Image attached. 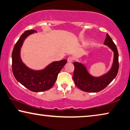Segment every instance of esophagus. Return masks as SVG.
I'll use <instances>...</instances> for the list:
<instances>
[{
  "label": "esophagus",
  "mask_w": 130,
  "mask_h": 130,
  "mask_svg": "<svg viewBox=\"0 0 130 130\" xmlns=\"http://www.w3.org/2000/svg\"><path fill=\"white\" fill-rule=\"evenodd\" d=\"M73 60H74V57L73 56H69L67 59V61L68 62H72Z\"/></svg>",
  "instance_id": "34e87169"
}]
</instances>
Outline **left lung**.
Wrapping results in <instances>:
<instances>
[{
  "mask_svg": "<svg viewBox=\"0 0 130 130\" xmlns=\"http://www.w3.org/2000/svg\"><path fill=\"white\" fill-rule=\"evenodd\" d=\"M105 45L108 46L114 53L113 64L110 71L107 74L100 77H95L87 72L86 67L82 63L74 62V70L73 79L76 86L81 90L89 93H97L104 89L117 74L119 69L118 53L116 44L110 36L107 34Z\"/></svg>",
  "mask_w": 130,
  "mask_h": 130,
  "instance_id": "obj_1",
  "label": "left lung"
}]
</instances>
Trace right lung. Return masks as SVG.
I'll use <instances>...</instances> for the list:
<instances>
[{"mask_svg": "<svg viewBox=\"0 0 130 130\" xmlns=\"http://www.w3.org/2000/svg\"><path fill=\"white\" fill-rule=\"evenodd\" d=\"M34 32H36L34 30H26L15 44L12 54V71L16 80L27 89L33 92L44 91L53 86L67 60L53 62L40 71L33 70L26 67L20 59V48L24 39Z\"/></svg>", "mask_w": 130, "mask_h": 130, "instance_id": "add662e5", "label": "right lung"}]
</instances>
